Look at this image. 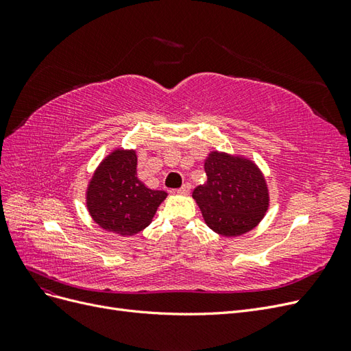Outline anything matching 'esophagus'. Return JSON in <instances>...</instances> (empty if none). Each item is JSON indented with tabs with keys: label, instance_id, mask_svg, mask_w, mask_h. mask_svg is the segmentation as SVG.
<instances>
[{
	"label": "esophagus",
	"instance_id": "1",
	"mask_svg": "<svg viewBox=\"0 0 351 351\" xmlns=\"http://www.w3.org/2000/svg\"><path fill=\"white\" fill-rule=\"evenodd\" d=\"M190 189H192L190 183H184L182 187L177 190V193H180V195H189L190 193Z\"/></svg>",
	"mask_w": 351,
	"mask_h": 351
}]
</instances>
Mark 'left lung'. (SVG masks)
<instances>
[{"mask_svg":"<svg viewBox=\"0 0 351 351\" xmlns=\"http://www.w3.org/2000/svg\"><path fill=\"white\" fill-rule=\"evenodd\" d=\"M205 184L193 199L206 226L224 237H237L256 227L269 206L268 186L258 165L247 158L212 151L205 159Z\"/></svg>","mask_w":351,"mask_h":351,"instance_id":"8db88e82","label":"left lung"}]
</instances>
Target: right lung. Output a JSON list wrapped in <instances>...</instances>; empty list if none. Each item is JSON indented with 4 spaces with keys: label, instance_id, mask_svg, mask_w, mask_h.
<instances>
[{
    "label": "right lung",
    "instance_id": "add662e5",
    "mask_svg": "<svg viewBox=\"0 0 351 351\" xmlns=\"http://www.w3.org/2000/svg\"><path fill=\"white\" fill-rule=\"evenodd\" d=\"M167 193L146 187L137 177L133 149H115L93 173L86 206L97 224L115 234L134 236L152 222Z\"/></svg>",
    "mask_w": 351,
    "mask_h": 351
}]
</instances>
